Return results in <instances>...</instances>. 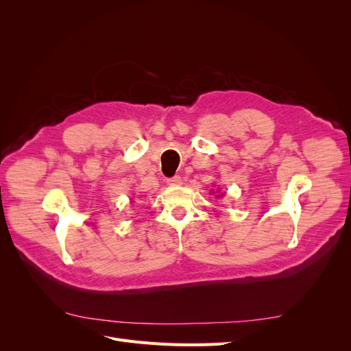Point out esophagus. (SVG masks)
<instances>
[{
  "mask_svg": "<svg viewBox=\"0 0 351 351\" xmlns=\"http://www.w3.org/2000/svg\"><path fill=\"white\" fill-rule=\"evenodd\" d=\"M167 183H168L169 186H180V184H182V177H180V176H176V177L168 178V180H167Z\"/></svg>",
  "mask_w": 351,
  "mask_h": 351,
  "instance_id": "1",
  "label": "esophagus"
}]
</instances>
